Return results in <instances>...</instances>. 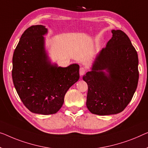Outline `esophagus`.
<instances>
[{
	"instance_id": "1",
	"label": "esophagus",
	"mask_w": 148,
	"mask_h": 148,
	"mask_svg": "<svg viewBox=\"0 0 148 148\" xmlns=\"http://www.w3.org/2000/svg\"><path fill=\"white\" fill-rule=\"evenodd\" d=\"M85 72H86V69H85V68H83V67H81L80 68V76H82V75L84 74Z\"/></svg>"
}]
</instances>
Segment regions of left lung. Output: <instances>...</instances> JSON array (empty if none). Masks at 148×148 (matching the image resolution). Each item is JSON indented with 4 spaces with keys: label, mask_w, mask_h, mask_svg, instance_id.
I'll list each match as a JSON object with an SVG mask.
<instances>
[{
    "label": "left lung",
    "mask_w": 148,
    "mask_h": 148,
    "mask_svg": "<svg viewBox=\"0 0 148 148\" xmlns=\"http://www.w3.org/2000/svg\"><path fill=\"white\" fill-rule=\"evenodd\" d=\"M112 32L91 70L83 76L88 87L86 106L100 116L122 112L132 100L139 79L138 56L130 40L121 30Z\"/></svg>",
    "instance_id": "1"
}]
</instances>
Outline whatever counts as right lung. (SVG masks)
Here are the masks:
<instances>
[{"label": "right lung", "mask_w": 148, "mask_h": 148, "mask_svg": "<svg viewBox=\"0 0 148 148\" xmlns=\"http://www.w3.org/2000/svg\"><path fill=\"white\" fill-rule=\"evenodd\" d=\"M45 26L27 28L20 38L12 57V76L17 94L31 112L56 114L64 103L68 90L79 80V66L52 64L45 48Z\"/></svg>", "instance_id": "add662e5"}]
</instances>
